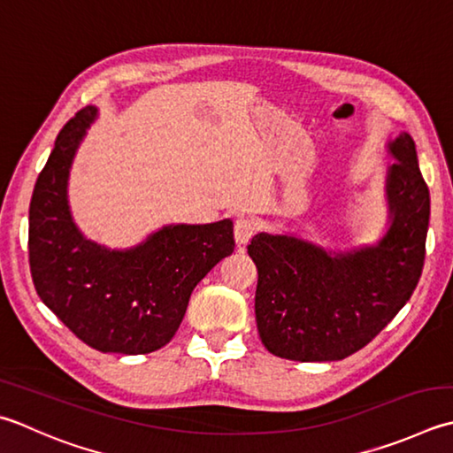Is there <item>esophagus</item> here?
<instances>
[{
  "mask_svg": "<svg viewBox=\"0 0 453 453\" xmlns=\"http://www.w3.org/2000/svg\"><path fill=\"white\" fill-rule=\"evenodd\" d=\"M255 229H257V224L255 219L251 218H237L235 219V226H234V235H235V242L237 245H245L250 239L255 235Z\"/></svg>",
  "mask_w": 453,
  "mask_h": 453,
  "instance_id": "1",
  "label": "esophagus"
}]
</instances>
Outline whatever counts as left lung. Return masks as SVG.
Masks as SVG:
<instances>
[{"instance_id":"8db88e82","label":"left lung","mask_w":453,"mask_h":453,"mask_svg":"<svg viewBox=\"0 0 453 453\" xmlns=\"http://www.w3.org/2000/svg\"><path fill=\"white\" fill-rule=\"evenodd\" d=\"M391 226L377 245L327 251L295 235L257 234L247 251L257 265L255 318L273 356L340 361L375 338L418 285L430 221V192L414 141L388 143Z\"/></svg>"}]
</instances>
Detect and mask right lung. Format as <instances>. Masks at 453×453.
I'll list each match as a JSON object with an SVG mask.
<instances>
[{"mask_svg":"<svg viewBox=\"0 0 453 453\" xmlns=\"http://www.w3.org/2000/svg\"><path fill=\"white\" fill-rule=\"evenodd\" d=\"M94 105L55 141L29 206V265L44 306L90 348L139 356L173 340L194 287L234 253V224L165 226L131 250L86 239L68 206V174Z\"/></svg>","mask_w":453,"mask_h":453,"instance_id":"right-lung-1","label":"right lung"}]
</instances>
